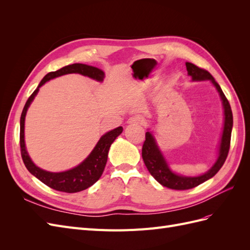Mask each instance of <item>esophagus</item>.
<instances>
[{
	"label": "esophagus",
	"instance_id": "obj_1",
	"mask_svg": "<svg viewBox=\"0 0 250 250\" xmlns=\"http://www.w3.org/2000/svg\"><path fill=\"white\" fill-rule=\"evenodd\" d=\"M143 123H144V119L141 118L140 116H133L127 120V124H130V125H140Z\"/></svg>",
	"mask_w": 250,
	"mask_h": 250
}]
</instances>
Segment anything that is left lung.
<instances>
[{
	"label": "left lung",
	"mask_w": 250,
	"mask_h": 250,
	"mask_svg": "<svg viewBox=\"0 0 250 250\" xmlns=\"http://www.w3.org/2000/svg\"><path fill=\"white\" fill-rule=\"evenodd\" d=\"M188 75L191 77L192 81H210L217 92L220 96L223 106V130L220 144H219L218 156L215 164L206 172L198 176H184L177 174L170 168V166L166 160L162 150L157 145V142L154 138L153 133L151 131L146 132V140L144 142L142 149L143 161L145 163L148 171L150 172L156 181H158L162 186L167 187L172 190H188L197 187L204 181L208 180L216 175V173L221 169L226 157L229 154V150L230 146V137L232 129V112L229 100L226 99L225 95L223 94L220 85L218 84L216 80L211 75L203 69H200L197 65L191 62H186Z\"/></svg>",
	"instance_id": "left-lung-1"
}]
</instances>
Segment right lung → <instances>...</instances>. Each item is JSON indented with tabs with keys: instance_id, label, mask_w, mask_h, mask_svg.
Returning a JSON list of instances; mask_svg holds the SVG:
<instances>
[{
	"instance_id": "obj_1",
	"label": "right lung",
	"mask_w": 250,
	"mask_h": 250,
	"mask_svg": "<svg viewBox=\"0 0 250 250\" xmlns=\"http://www.w3.org/2000/svg\"><path fill=\"white\" fill-rule=\"evenodd\" d=\"M66 74H81L83 76H87L99 82H102L105 77V74L102 70L98 69L96 66L83 63L70 64L62 67V69L56 72L48 73L42 78L33 94L29 97V99L27 100L24 106V109H22L20 122V143L22 161H24L26 168L32 175H34L37 179H40L44 185H47L51 188H54L56 191L65 193H77L92 187L101 177L105 165H106L107 162L109 148L113 141L122 133L123 127L120 126L104 133L96 144L92 152L88 154L84 161L76 166V167L63 172H50L37 167L32 162L31 157L29 156L25 144V119L27 110L34 100L35 96L39 93L41 86H42L44 83L50 81L51 79L60 77Z\"/></svg>"
}]
</instances>
